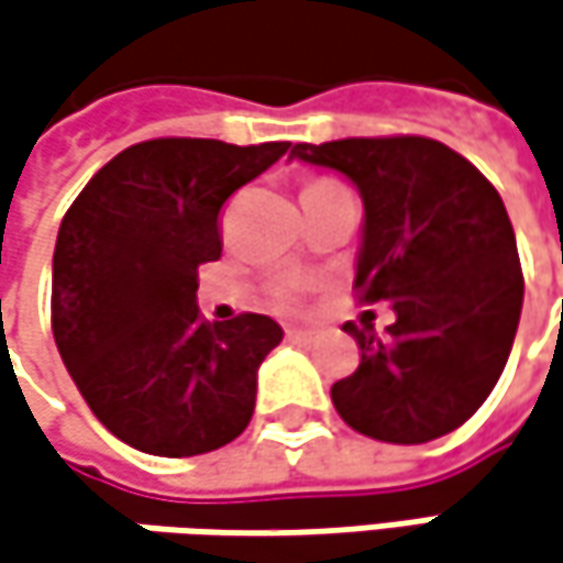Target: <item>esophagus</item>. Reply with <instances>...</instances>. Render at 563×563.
Segmentation results:
<instances>
[{"label":"esophagus","mask_w":563,"mask_h":563,"mask_svg":"<svg viewBox=\"0 0 563 563\" xmlns=\"http://www.w3.org/2000/svg\"><path fill=\"white\" fill-rule=\"evenodd\" d=\"M286 338L296 341V344H312L314 331L312 328H286Z\"/></svg>","instance_id":"esophagus-1"}]
</instances>
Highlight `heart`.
I'll return each mask as SVG.
<instances>
[{"mask_svg":"<svg viewBox=\"0 0 563 563\" xmlns=\"http://www.w3.org/2000/svg\"><path fill=\"white\" fill-rule=\"evenodd\" d=\"M334 184L338 181H331V178H312V181L302 187V194H309V190H324V187H334ZM274 292H277V299H280V302H292V299H296V286H292L289 280L277 283V289H274Z\"/></svg>","mask_w":563,"mask_h":563,"instance_id":"heart-1","label":"heart"}]
</instances>
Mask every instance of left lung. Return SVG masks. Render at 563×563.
I'll return each mask as SVG.
<instances>
[{
  "label": "left lung",
  "instance_id": "8db88e82",
  "mask_svg": "<svg viewBox=\"0 0 563 563\" xmlns=\"http://www.w3.org/2000/svg\"><path fill=\"white\" fill-rule=\"evenodd\" d=\"M289 158L324 165L363 197L360 302H391L395 324L347 334L360 366L331 385L338 413L382 443H430L484 405L510 356L522 267L510 216L478 168L427 136L296 143Z\"/></svg>",
  "mask_w": 563,
  "mask_h": 563
}]
</instances>
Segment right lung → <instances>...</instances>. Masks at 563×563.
Instances as JSON below:
<instances>
[{
	"label": "right lung",
	"mask_w": 563,
	"mask_h": 563,
	"mask_svg": "<svg viewBox=\"0 0 563 563\" xmlns=\"http://www.w3.org/2000/svg\"><path fill=\"white\" fill-rule=\"evenodd\" d=\"M286 150L146 140L114 155L63 216L53 338L91 413L126 446L184 459L249 427L257 366L283 328L254 312L203 321L197 267L222 254V203Z\"/></svg>",
	"instance_id": "add662e5"
}]
</instances>
